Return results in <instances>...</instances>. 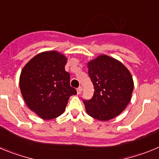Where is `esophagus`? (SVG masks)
<instances>
[{"instance_id": "1", "label": "esophagus", "mask_w": 159, "mask_h": 159, "mask_svg": "<svg viewBox=\"0 0 159 159\" xmlns=\"http://www.w3.org/2000/svg\"><path fill=\"white\" fill-rule=\"evenodd\" d=\"M81 92H82V87H79L77 88V94H80Z\"/></svg>"}]
</instances>
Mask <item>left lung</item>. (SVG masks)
Listing matches in <instances>:
<instances>
[{
	"label": "left lung",
	"mask_w": 159,
	"mask_h": 159,
	"mask_svg": "<svg viewBox=\"0 0 159 159\" xmlns=\"http://www.w3.org/2000/svg\"><path fill=\"white\" fill-rule=\"evenodd\" d=\"M88 66L95 91L92 99L83 100L87 112L100 121L116 117L131 98L134 83L130 71L119 61L106 55L97 57Z\"/></svg>",
	"instance_id": "1"
}]
</instances>
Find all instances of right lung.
Instances as JSON below:
<instances>
[{
    "mask_svg": "<svg viewBox=\"0 0 159 159\" xmlns=\"http://www.w3.org/2000/svg\"><path fill=\"white\" fill-rule=\"evenodd\" d=\"M67 59L57 52L36 55L22 70L20 88L26 104L43 119L60 116L69 97L77 93L65 71Z\"/></svg>",
    "mask_w": 159,
    "mask_h": 159,
    "instance_id": "add662e5",
    "label": "right lung"
}]
</instances>
